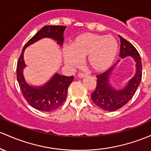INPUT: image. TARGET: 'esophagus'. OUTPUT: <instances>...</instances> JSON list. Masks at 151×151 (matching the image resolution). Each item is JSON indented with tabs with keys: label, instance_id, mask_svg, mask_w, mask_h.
I'll return each mask as SVG.
<instances>
[{
	"label": "esophagus",
	"instance_id": "esophagus-1",
	"mask_svg": "<svg viewBox=\"0 0 151 151\" xmlns=\"http://www.w3.org/2000/svg\"><path fill=\"white\" fill-rule=\"evenodd\" d=\"M85 76L86 75L84 74H82V73H79L78 75H77V77H78V78H83V77H85Z\"/></svg>",
	"mask_w": 151,
	"mask_h": 151
}]
</instances>
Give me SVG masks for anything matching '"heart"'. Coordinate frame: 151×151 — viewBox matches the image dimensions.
I'll return each instance as SVG.
<instances>
[{
  "label": "heart",
  "mask_w": 151,
  "mask_h": 151,
  "mask_svg": "<svg viewBox=\"0 0 151 151\" xmlns=\"http://www.w3.org/2000/svg\"><path fill=\"white\" fill-rule=\"evenodd\" d=\"M118 51V44L114 37L92 33H84L74 38L69 51L64 54V61L68 65L77 67L81 59L92 72L101 73L110 67Z\"/></svg>",
  "instance_id": "heart-1"
}]
</instances>
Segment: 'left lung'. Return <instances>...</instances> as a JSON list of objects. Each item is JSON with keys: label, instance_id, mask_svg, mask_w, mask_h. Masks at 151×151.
Returning <instances> with one entry per match:
<instances>
[{"label": "left lung", "instance_id": "left-lung-1", "mask_svg": "<svg viewBox=\"0 0 151 151\" xmlns=\"http://www.w3.org/2000/svg\"><path fill=\"white\" fill-rule=\"evenodd\" d=\"M120 39V57H131L135 62V73L122 89H115L110 84V77L117 64L105 72L97 75L96 89L91 94L94 103L102 110L115 111L121 108L132 99L136 92L142 78V64L140 54L133 45L119 36Z\"/></svg>", "mask_w": 151, "mask_h": 151}]
</instances>
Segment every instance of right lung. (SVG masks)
<instances>
[{
	"label": "right lung",
	"instance_id": "right-lung-1",
	"mask_svg": "<svg viewBox=\"0 0 151 151\" xmlns=\"http://www.w3.org/2000/svg\"><path fill=\"white\" fill-rule=\"evenodd\" d=\"M66 28L64 26H44L25 44L18 61L16 74L20 89L28 103L36 110L51 112L59 108L66 100L68 87L72 82L74 77H67L55 73L43 85H31L26 82L23 72L26 67L24 57V51L28 46L44 38L53 39L57 41L58 45L62 46Z\"/></svg>",
	"mask_w": 151,
	"mask_h": 151
}]
</instances>
